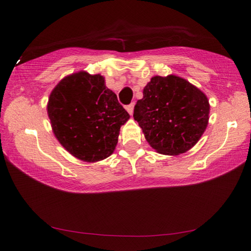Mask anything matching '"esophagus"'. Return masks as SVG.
Listing matches in <instances>:
<instances>
[{"label": "esophagus", "instance_id": "esophagus-1", "mask_svg": "<svg viewBox=\"0 0 251 251\" xmlns=\"http://www.w3.org/2000/svg\"><path fill=\"white\" fill-rule=\"evenodd\" d=\"M133 106H135V104H133V102H131V104L128 105V106H126V111H128V113H129L130 115H131L132 113H133Z\"/></svg>", "mask_w": 251, "mask_h": 251}]
</instances>
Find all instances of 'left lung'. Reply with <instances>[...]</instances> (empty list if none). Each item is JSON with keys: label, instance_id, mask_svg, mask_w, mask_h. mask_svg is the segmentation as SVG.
I'll list each match as a JSON object with an SVG mask.
<instances>
[{"label": "left lung", "instance_id": "left-lung-1", "mask_svg": "<svg viewBox=\"0 0 251 251\" xmlns=\"http://www.w3.org/2000/svg\"><path fill=\"white\" fill-rule=\"evenodd\" d=\"M137 101L133 119L157 153L179 155L203 135L209 121V100L200 89L176 75L154 76Z\"/></svg>", "mask_w": 251, "mask_h": 251}]
</instances>
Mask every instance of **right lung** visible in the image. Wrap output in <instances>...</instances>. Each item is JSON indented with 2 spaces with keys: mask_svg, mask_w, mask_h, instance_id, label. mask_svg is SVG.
I'll use <instances>...</instances> for the list:
<instances>
[{
  "mask_svg": "<svg viewBox=\"0 0 251 251\" xmlns=\"http://www.w3.org/2000/svg\"><path fill=\"white\" fill-rule=\"evenodd\" d=\"M51 126L64 149L84 162L114 152L121 126L130 115L100 74L81 71L64 77L48 101Z\"/></svg>",
  "mask_w": 251,
  "mask_h": 251,
  "instance_id": "right-lung-1",
  "label": "right lung"
}]
</instances>
